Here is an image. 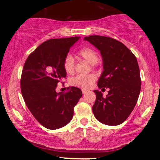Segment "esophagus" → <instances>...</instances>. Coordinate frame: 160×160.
I'll return each mask as SVG.
<instances>
[{"mask_svg": "<svg viewBox=\"0 0 160 160\" xmlns=\"http://www.w3.org/2000/svg\"><path fill=\"white\" fill-rule=\"evenodd\" d=\"M82 94H85L88 92V90H85V89H82Z\"/></svg>", "mask_w": 160, "mask_h": 160, "instance_id": "1", "label": "esophagus"}]
</instances>
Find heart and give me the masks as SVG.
<instances>
[{
    "label": "heart",
    "mask_w": 160,
    "mask_h": 160,
    "mask_svg": "<svg viewBox=\"0 0 160 160\" xmlns=\"http://www.w3.org/2000/svg\"><path fill=\"white\" fill-rule=\"evenodd\" d=\"M78 55L92 65H95L98 60V55L97 52L89 47H85L80 49L78 52ZM74 65H75V62H74L73 57L71 55L67 56L63 62V68L65 72L68 75H72L75 71ZM95 80H96V77L95 75L89 74V75L76 76L72 80L71 82L74 86L82 88V89H88L92 87Z\"/></svg>",
    "instance_id": "heart-1"
}]
</instances>
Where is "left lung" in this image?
Listing matches in <instances>:
<instances>
[{
    "label": "left lung",
    "instance_id": "8db88e82",
    "mask_svg": "<svg viewBox=\"0 0 160 160\" xmlns=\"http://www.w3.org/2000/svg\"><path fill=\"white\" fill-rule=\"evenodd\" d=\"M99 50L103 71L98 81L99 88H109L103 98L95 90L92 106L95 117L102 123L117 126L126 121L137 104L141 90L137 59L123 43L108 37L92 35L84 38Z\"/></svg>",
    "mask_w": 160,
    "mask_h": 160
}]
</instances>
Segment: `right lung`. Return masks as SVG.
<instances>
[{
  "mask_svg": "<svg viewBox=\"0 0 160 160\" xmlns=\"http://www.w3.org/2000/svg\"><path fill=\"white\" fill-rule=\"evenodd\" d=\"M79 39L47 40L28 55L23 65L21 78L23 100L34 117L49 129H57L70 123L74 107L82 97V91L76 87H71L65 93L56 92L57 83L67 75L64 59Z\"/></svg>",
  "mask_w": 160,
  "mask_h": 160,
  "instance_id": "obj_1",
  "label": "right lung"
}]
</instances>
